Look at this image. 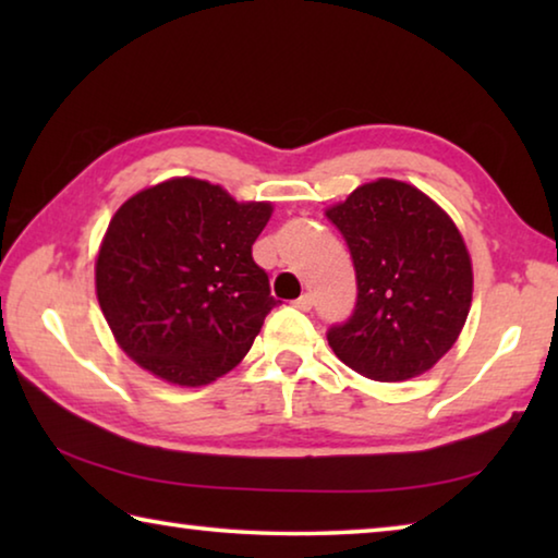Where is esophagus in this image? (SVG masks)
Wrapping results in <instances>:
<instances>
[{"instance_id":"esophagus-1","label":"esophagus","mask_w":558,"mask_h":558,"mask_svg":"<svg viewBox=\"0 0 558 558\" xmlns=\"http://www.w3.org/2000/svg\"><path fill=\"white\" fill-rule=\"evenodd\" d=\"M292 305H295L298 310H302V313H307V310L313 307V295H310V292H305V295H300L295 302H292Z\"/></svg>"}]
</instances>
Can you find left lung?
I'll list each match as a JSON object with an SVG mask.
<instances>
[{"mask_svg": "<svg viewBox=\"0 0 558 558\" xmlns=\"http://www.w3.org/2000/svg\"><path fill=\"white\" fill-rule=\"evenodd\" d=\"M356 270V305L327 342L349 369L374 381L428 372L456 344L472 302L465 241L418 189L376 179L327 209Z\"/></svg>", "mask_w": 558, "mask_h": 558, "instance_id": "1", "label": "left lung"}]
</instances>
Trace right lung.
<instances>
[{
    "label": "right lung",
    "mask_w": 558,
    "mask_h": 558,
    "mask_svg": "<svg viewBox=\"0 0 558 558\" xmlns=\"http://www.w3.org/2000/svg\"><path fill=\"white\" fill-rule=\"evenodd\" d=\"M270 214L192 177L122 204L96 260L98 302L122 352L179 386L231 372L278 305L251 253Z\"/></svg>",
    "instance_id": "obj_1"
}]
</instances>
